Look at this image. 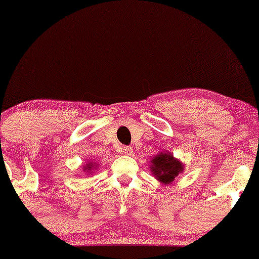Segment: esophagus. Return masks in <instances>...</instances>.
Masks as SVG:
<instances>
[{"instance_id": "obj_1", "label": "esophagus", "mask_w": 259, "mask_h": 259, "mask_svg": "<svg viewBox=\"0 0 259 259\" xmlns=\"http://www.w3.org/2000/svg\"><path fill=\"white\" fill-rule=\"evenodd\" d=\"M132 152H134V149H132V148H130V146H125V148H123L122 149V153L125 155H131Z\"/></svg>"}]
</instances>
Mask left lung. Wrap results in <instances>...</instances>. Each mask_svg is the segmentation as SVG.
Returning a JSON list of instances; mask_svg holds the SVG:
<instances>
[{
    "instance_id": "obj_1",
    "label": "left lung",
    "mask_w": 259,
    "mask_h": 259,
    "mask_svg": "<svg viewBox=\"0 0 259 259\" xmlns=\"http://www.w3.org/2000/svg\"><path fill=\"white\" fill-rule=\"evenodd\" d=\"M149 170L158 182L167 185L184 171V163L170 152H161L150 159Z\"/></svg>"
}]
</instances>
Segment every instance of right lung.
Here are the masks:
<instances>
[{
    "mask_svg": "<svg viewBox=\"0 0 259 259\" xmlns=\"http://www.w3.org/2000/svg\"><path fill=\"white\" fill-rule=\"evenodd\" d=\"M97 167H98V163H96V162H93V161H88L83 166V170H84V172H87V175H89V174H92L93 171L97 168Z\"/></svg>",
    "mask_w": 259,
    "mask_h": 259,
    "instance_id": "1",
    "label": "right lung"
}]
</instances>
